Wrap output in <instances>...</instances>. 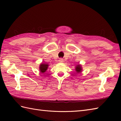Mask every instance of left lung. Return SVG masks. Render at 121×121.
Instances as JSON below:
<instances>
[{
    "label": "left lung",
    "instance_id": "1",
    "mask_svg": "<svg viewBox=\"0 0 121 121\" xmlns=\"http://www.w3.org/2000/svg\"><path fill=\"white\" fill-rule=\"evenodd\" d=\"M48 65L46 63H42L40 65V70L42 73H44L47 70Z\"/></svg>",
    "mask_w": 121,
    "mask_h": 121
}]
</instances>
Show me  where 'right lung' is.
<instances>
[{"label": "right lung", "mask_w": 121, "mask_h": 121, "mask_svg": "<svg viewBox=\"0 0 121 121\" xmlns=\"http://www.w3.org/2000/svg\"><path fill=\"white\" fill-rule=\"evenodd\" d=\"M81 70H82V68H81V67L80 66V65H78V66H76V72H81Z\"/></svg>", "instance_id": "right-lung-1"}]
</instances>
